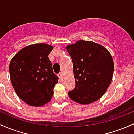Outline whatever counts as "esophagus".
Here are the masks:
<instances>
[{"instance_id": "34e87169", "label": "esophagus", "mask_w": 134, "mask_h": 134, "mask_svg": "<svg viewBox=\"0 0 134 134\" xmlns=\"http://www.w3.org/2000/svg\"><path fill=\"white\" fill-rule=\"evenodd\" d=\"M62 75H63V73L62 72H60L58 74V76L59 78H60V79H62Z\"/></svg>"}]
</instances>
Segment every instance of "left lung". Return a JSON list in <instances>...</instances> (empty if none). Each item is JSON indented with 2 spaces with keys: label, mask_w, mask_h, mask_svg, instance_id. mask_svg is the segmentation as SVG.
I'll return each mask as SVG.
<instances>
[{
  "label": "left lung",
  "mask_w": 134,
  "mask_h": 134,
  "mask_svg": "<svg viewBox=\"0 0 134 134\" xmlns=\"http://www.w3.org/2000/svg\"><path fill=\"white\" fill-rule=\"evenodd\" d=\"M66 49L71 56L76 82L69 96L83 105L98 100L112 80L114 62L111 54L101 45L85 40H79Z\"/></svg>",
  "instance_id": "1"
}]
</instances>
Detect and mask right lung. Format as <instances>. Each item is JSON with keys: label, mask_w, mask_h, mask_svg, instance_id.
Returning a JSON list of instances; mask_svg holds the SVG:
<instances>
[{"label": "right lung", "mask_w": 134, "mask_h": 134, "mask_svg": "<svg viewBox=\"0 0 134 134\" xmlns=\"http://www.w3.org/2000/svg\"><path fill=\"white\" fill-rule=\"evenodd\" d=\"M53 47L46 43L28 46L18 52L9 64L13 87L28 105L40 107L51 100L58 77L53 71L48 55Z\"/></svg>", "instance_id": "right-lung-1"}]
</instances>
